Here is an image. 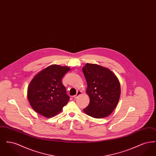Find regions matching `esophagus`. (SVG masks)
<instances>
[{"label":"esophagus","instance_id":"esophagus-1","mask_svg":"<svg viewBox=\"0 0 156 156\" xmlns=\"http://www.w3.org/2000/svg\"><path fill=\"white\" fill-rule=\"evenodd\" d=\"M82 94V91L81 90H78L77 91V92H76V94L74 96V97L75 99H76V98H77L78 96H80V95H81Z\"/></svg>","mask_w":156,"mask_h":156}]
</instances>
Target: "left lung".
I'll list each match as a JSON object with an SVG mask.
<instances>
[{
  "label": "left lung",
  "mask_w": 156,
  "mask_h": 156,
  "mask_svg": "<svg viewBox=\"0 0 156 156\" xmlns=\"http://www.w3.org/2000/svg\"><path fill=\"white\" fill-rule=\"evenodd\" d=\"M82 71L88 87V106L83 112L94 118H104L110 115L119 102L120 85L111 71L101 66L87 63Z\"/></svg>",
  "instance_id": "obj_1"
}]
</instances>
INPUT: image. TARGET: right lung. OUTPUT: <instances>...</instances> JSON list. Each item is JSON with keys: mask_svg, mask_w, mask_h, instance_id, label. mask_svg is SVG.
<instances>
[{"mask_svg": "<svg viewBox=\"0 0 156 156\" xmlns=\"http://www.w3.org/2000/svg\"><path fill=\"white\" fill-rule=\"evenodd\" d=\"M68 67L52 65L38 73L30 82L27 98L32 108L38 113L51 118L59 113L69 100L62 83Z\"/></svg>", "mask_w": 156, "mask_h": 156, "instance_id": "right-lung-1", "label": "right lung"}]
</instances>
